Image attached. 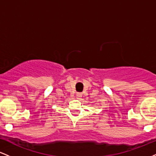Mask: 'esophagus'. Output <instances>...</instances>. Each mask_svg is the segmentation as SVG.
I'll return each instance as SVG.
<instances>
[{
    "mask_svg": "<svg viewBox=\"0 0 156 156\" xmlns=\"http://www.w3.org/2000/svg\"><path fill=\"white\" fill-rule=\"evenodd\" d=\"M81 96H82L81 93H77V94H76V97H77V98H80Z\"/></svg>",
    "mask_w": 156,
    "mask_h": 156,
    "instance_id": "1",
    "label": "esophagus"
}]
</instances>
